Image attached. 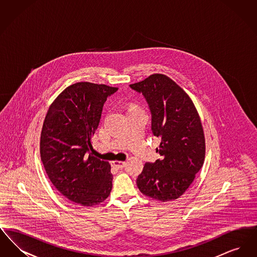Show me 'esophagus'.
I'll list each match as a JSON object with an SVG mask.
<instances>
[{
	"instance_id": "esophagus-1",
	"label": "esophagus",
	"mask_w": 257,
	"mask_h": 257,
	"mask_svg": "<svg viewBox=\"0 0 257 257\" xmlns=\"http://www.w3.org/2000/svg\"><path fill=\"white\" fill-rule=\"evenodd\" d=\"M125 165H126V163L122 162V161H113V162H111V166L113 168H116V169H121Z\"/></svg>"
}]
</instances>
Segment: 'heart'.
I'll return each mask as SVG.
<instances>
[{"label":"heart","mask_w":257,"mask_h":257,"mask_svg":"<svg viewBox=\"0 0 257 257\" xmlns=\"http://www.w3.org/2000/svg\"><path fill=\"white\" fill-rule=\"evenodd\" d=\"M140 110L135 104L133 103H130L129 105H128V111H131V110Z\"/></svg>","instance_id":"1"}]
</instances>
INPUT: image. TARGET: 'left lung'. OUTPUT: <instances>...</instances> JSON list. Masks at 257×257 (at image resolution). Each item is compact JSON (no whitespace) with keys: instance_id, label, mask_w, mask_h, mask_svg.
<instances>
[{"instance_id":"left-lung-1","label":"left lung","mask_w":257,"mask_h":257,"mask_svg":"<svg viewBox=\"0 0 257 257\" xmlns=\"http://www.w3.org/2000/svg\"><path fill=\"white\" fill-rule=\"evenodd\" d=\"M146 98L152 134L160 139L161 158L147 162L137 178L139 190L151 198L170 201L193 183L205 157V139L196 107L183 89L163 74L130 85Z\"/></svg>"}]
</instances>
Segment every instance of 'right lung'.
<instances>
[{
  "label": "right lung",
  "instance_id": "obj_1",
  "mask_svg": "<svg viewBox=\"0 0 257 257\" xmlns=\"http://www.w3.org/2000/svg\"><path fill=\"white\" fill-rule=\"evenodd\" d=\"M118 88L87 82L66 87L50 106L40 136V157L61 195L83 206L103 202L112 188L109 162L89 153L107 98Z\"/></svg>",
  "mask_w": 257,
  "mask_h": 257
}]
</instances>
